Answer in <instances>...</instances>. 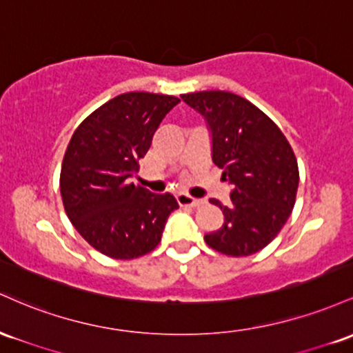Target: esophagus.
Returning <instances> with one entry per match:
<instances>
[{"instance_id":"esophagus-1","label":"esophagus","mask_w":353,"mask_h":353,"mask_svg":"<svg viewBox=\"0 0 353 353\" xmlns=\"http://www.w3.org/2000/svg\"><path fill=\"white\" fill-rule=\"evenodd\" d=\"M176 201L180 207H198V205H201V200H196V198L190 196L188 193H178Z\"/></svg>"}]
</instances>
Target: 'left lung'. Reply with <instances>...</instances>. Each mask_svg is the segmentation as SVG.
Listing matches in <instances>:
<instances>
[{
  "label": "left lung",
  "mask_w": 353,
  "mask_h": 353,
  "mask_svg": "<svg viewBox=\"0 0 353 353\" xmlns=\"http://www.w3.org/2000/svg\"><path fill=\"white\" fill-rule=\"evenodd\" d=\"M181 100L203 114L212 130L213 163L233 185L230 203L210 200L223 225L205 235L213 250L248 256L275 239L294 210L299 165L290 143L262 110L230 91H196Z\"/></svg>",
  "instance_id": "obj_1"
}]
</instances>
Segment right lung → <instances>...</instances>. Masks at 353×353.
Returning a JSON list of instances; mask_svg holds the SVG:
<instances>
[{"mask_svg": "<svg viewBox=\"0 0 353 353\" xmlns=\"http://www.w3.org/2000/svg\"><path fill=\"white\" fill-rule=\"evenodd\" d=\"M172 94L132 91L94 110L74 130L65 152L59 192L66 215L94 250L117 260L143 256L160 243L178 208L172 193L155 195L132 183Z\"/></svg>", "mask_w": 353, "mask_h": 353, "instance_id": "obj_1", "label": "right lung"}]
</instances>
